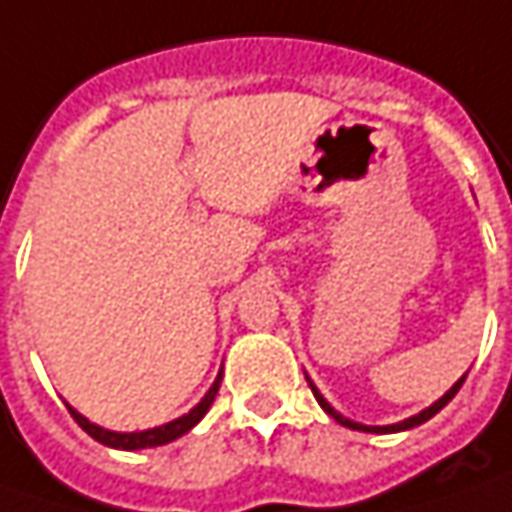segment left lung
Segmentation results:
<instances>
[{
	"label": "left lung",
	"mask_w": 512,
	"mask_h": 512,
	"mask_svg": "<svg viewBox=\"0 0 512 512\" xmlns=\"http://www.w3.org/2000/svg\"><path fill=\"white\" fill-rule=\"evenodd\" d=\"M306 381H309V378H306ZM461 384H464V378H461V381H456L453 387L447 389V392H444V395H441V398L435 401L433 407H427V410H424V412L412 415V418H407V421H401V424H389V427H364V424H355V421H349V418H341L338 412L332 410V407H329V404L323 401V395H321V392H318V389L312 387V384H309V387H312V392H315V398H318V404H321V407H323V412H329V415H332V418H335L338 424H344V427H349V430H364V433H398V430H410V427H418V424L430 421L435 412L444 410V407L450 404V398H453L458 389H461Z\"/></svg>",
	"instance_id": "obj_1"
}]
</instances>
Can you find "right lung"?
I'll use <instances>...</instances> for the list:
<instances>
[{
	"instance_id": "add662e5",
	"label": "right lung",
	"mask_w": 512,
	"mask_h": 512,
	"mask_svg": "<svg viewBox=\"0 0 512 512\" xmlns=\"http://www.w3.org/2000/svg\"><path fill=\"white\" fill-rule=\"evenodd\" d=\"M217 389H220V375H217V381L212 384V389L206 392V398H203V401H200L189 415H183V418H177V421H168V424H163V427L145 430V433H111V430H102V427H97V424H91L88 418H82L74 407H68V412L74 415V421H77L85 433L91 435L94 441L105 444V447H114V450H143V447H160V444H168V441L180 438L183 433H189L191 427H194L206 412H209L214 395H217Z\"/></svg>"
}]
</instances>
